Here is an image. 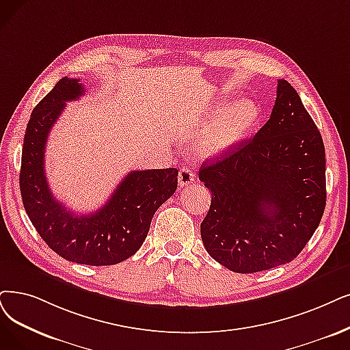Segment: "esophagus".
<instances>
[{"label": "esophagus", "instance_id": "34e87169", "mask_svg": "<svg viewBox=\"0 0 350 350\" xmlns=\"http://www.w3.org/2000/svg\"><path fill=\"white\" fill-rule=\"evenodd\" d=\"M195 179H197V176H195L193 172L189 171V167H183V170L179 171L178 180H179V185L180 187H187L189 184H193Z\"/></svg>", "mask_w": 350, "mask_h": 350}]
</instances>
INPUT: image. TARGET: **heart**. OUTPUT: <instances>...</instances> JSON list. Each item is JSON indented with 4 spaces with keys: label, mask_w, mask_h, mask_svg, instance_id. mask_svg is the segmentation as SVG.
Masks as SVG:
<instances>
[{
    "label": "heart",
    "mask_w": 350,
    "mask_h": 350,
    "mask_svg": "<svg viewBox=\"0 0 350 350\" xmlns=\"http://www.w3.org/2000/svg\"><path fill=\"white\" fill-rule=\"evenodd\" d=\"M219 103L209 115V120L215 122L197 144V153L202 158H218L226 155L234 146L253 131L258 120V106L250 99H243L231 105Z\"/></svg>",
    "instance_id": "obj_1"
}]
</instances>
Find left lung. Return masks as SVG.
<instances>
[{"label":"left lung","mask_w":350,"mask_h":350,"mask_svg":"<svg viewBox=\"0 0 350 350\" xmlns=\"http://www.w3.org/2000/svg\"><path fill=\"white\" fill-rule=\"evenodd\" d=\"M198 175L213 193L202 243L231 271L257 273L295 260L323 217V139L283 79L267 123L214 163L204 162Z\"/></svg>","instance_id":"left-lung-1"}]
</instances>
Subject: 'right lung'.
<instances>
[{
    "instance_id": "obj_1",
    "label": "right lung",
    "mask_w": 350,
    "mask_h": 350,
    "mask_svg": "<svg viewBox=\"0 0 350 350\" xmlns=\"http://www.w3.org/2000/svg\"><path fill=\"white\" fill-rule=\"evenodd\" d=\"M79 81L63 77L34 107L24 135L20 191L27 215L54 253L79 264L111 265L141 248L153 214L176 191L178 170L132 171L99 211L88 215L55 200L44 172L46 144L66 102L85 94Z\"/></svg>"
}]
</instances>
